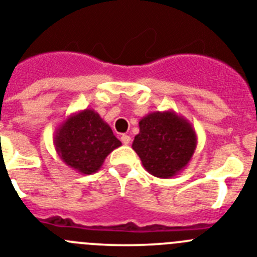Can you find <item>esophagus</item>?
<instances>
[{
    "label": "esophagus",
    "mask_w": 257,
    "mask_h": 257,
    "mask_svg": "<svg viewBox=\"0 0 257 257\" xmlns=\"http://www.w3.org/2000/svg\"><path fill=\"white\" fill-rule=\"evenodd\" d=\"M120 140H121L123 145H129V143H131V137H129V136H126V134H123V136L120 137Z\"/></svg>",
    "instance_id": "obj_1"
}]
</instances>
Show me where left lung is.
<instances>
[{
    "instance_id": "1",
    "label": "left lung",
    "mask_w": 257,
    "mask_h": 257,
    "mask_svg": "<svg viewBox=\"0 0 257 257\" xmlns=\"http://www.w3.org/2000/svg\"><path fill=\"white\" fill-rule=\"evenodd\" d=\"M197 133L186 117L173 110L150 112L140 120V133L132 149L143 168L163 179L179 174L195 154Z\"/></svg>"
}]
</instances>
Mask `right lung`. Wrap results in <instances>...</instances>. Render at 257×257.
Segmentation results:
<instances>
[{"mask_svg":"<svg viewBox=\"0 0 257 257\" xmlns=\"http://www.w3.org/2000/svg\"><path fill=\"white\" fill-rule=\"evenodd\" d=\"M57 155L69 168L89 175L102 168L105 159L121 142L93 108L68 115L54 134Z\"/></svg>","mask_w":257,"mask_h":257,"instance_id":"right-lung-1","label":"right lung"}]
</instances>
